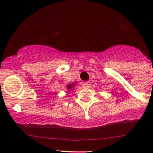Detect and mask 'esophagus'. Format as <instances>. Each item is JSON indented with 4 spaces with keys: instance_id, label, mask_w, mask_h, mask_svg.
Masks as SVG:
<instances>
[{
    "instance_id": "34e87169",
    "label": "esophagus",
    "mask_w": 153,
    "mask_h": 153,
    "mask_svg": "<svg viewBox=\"0 0 153 153\" xmlns=\"http://www.w3.org/2000/svg\"><path fill=\"white\" fill-rule=\"evenodd\" d=\"M82 86L83 87V88H88L89 86H90V82H82Z\"/></svg>"
}]
</instances>
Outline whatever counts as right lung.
Wrapping results in <instances>:
<instances>
[{"instance_id":"obj_1","label":"right lung","mask_w":153,"mask_h":153,"mask_svg":"<svg viewBox=\"0 0 153 153\" xmlns=\"http://www.w3.org/2000/svg\"><path fill=\"white\" fill-rule=\"evenodd\" d=\"M76 83V82H75ZM75 83H71V84H68V85H66V88L68 89V91H71L72 89L73 88V87L75 86Z\"/></svg>"}]
</instances>
